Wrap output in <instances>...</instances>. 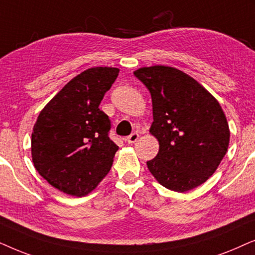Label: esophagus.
I'll list each match as a JSON object with an SVG mask.
<instances>
[{"instance_id":"esophagus-1","label":"esophagus","mask_w":255,"mask_h":255,"mask_svg":"<svg viewBox=\"0 0 255 255\" xmlns=\"http://www.w3.org/2000/svg\"><path fill=\"white\" fill-rule=\"evenodd\" d=\"M138 138V134L137 133H131L129 136H127L125 138L126 142H128V143H134V142H136Z\"/></svg>"}]
</instances>
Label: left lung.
<instances>
[{
    "mask_svg": "<svg viewBox=\"0 0 255 255\" xmlns=\"http://www.w3.org/2000/svg\"><path fill=\"white\" fill-rule=\"evenodd\" d=\"M134 76L150 92L151 135L158 154L149 171L169 190L185 192L209 179L230 143L226 117L216 98L198 81L175 67H141Z\"/></svg>",
    "mask_w": 255,
    "mask_h": 255,
    "instance_id": "1",
    "label": "left lung"
}]
</instances>
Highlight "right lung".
I'll list each match as a JSON object with an SVG mask.
<instances>
[{
    "label": "right lung",
    "mask_w": 255,
    "mask_h": 255,
    "mask_svg": "<svg viewBox=\"0 0 255 255\" xmlns=\"http://www.w3.org/2000/svg\"><path fill=\"white\" fill-rule=\"evenodd\" d=\"M119 71L117 67L84 71L37 118L31 135L33 165L59 191L86 196L111 170L119 147L108 136L111 120L99 105Z\"/></svg>",
    "instance_id": "obj_1"
}]
</instances>
